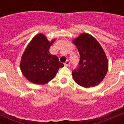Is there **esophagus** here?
I'll return each instance as SVG.
<instances>
[{"instance_id": "1", "label": "esophagus", "mask_w": 124, "mask_h": 124, "mask_svg": "<svg viewBox=\"0 0 124 124\" xmlns=\"http://www.w3.org/2000/svg\"><path fill=\"white\" fill-rule=\"evenodd\" d=\"M70 62L69 60H66V62L64 63V65H65V66H66V67H68V66H70Z\"/></svg>"}]
</instances>
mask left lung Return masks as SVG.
I'll return each mask as SVG.
<instances>
[{
  "instance_id": "left-lung-1",
  "label": "left lung",
  "mask_w": 124,
  "mask_h": 124,
  "mask_svg": "<svg viewBox=\"0 0 124 124\" xmlns=\"http://www.w3.org/2000/svg\"><path fill=\"white\" fill-rule=\"evenodd\" d=\"M80 54L78 67L72 71L78 84L84 87L96 86L106 77L108 58L104 49L93 36L82 33L73 40Z\"/></svg>"
}]
</instances>
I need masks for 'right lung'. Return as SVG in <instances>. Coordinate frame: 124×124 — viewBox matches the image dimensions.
<instances>
[{"mask_svg":"<svg viewBox=\"0 0 124 124\" xmlns=\"http://www.w3.org/2000/svg\"><path fill=\"white\" fill-rule=\"evenodd\" d=\"M54 39L49 42L43 34L34 37L22 54L20 70L31 82L44 84L54 77L59 68L64 64L59 62L56 55L49 53L50 46Z\"/></svg>","mask_w":124,"mask_h":124,"instance_id":"right-lung-1","label":"right lung"}]
</instances>
